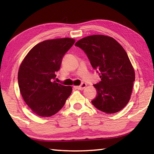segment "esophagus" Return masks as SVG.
I'll return each mask as SVG.
<instances>
[{"label": "esophagus", "mask_w": 154, "mask_h": 154, "mask_svg": "<svg viewBox=\"0 0 154 154\" xmlns=\"http://www.w3.org/2000/svg\"><path fill=\"white\" fill-rule=\"evenodd\" d=\"M86 83H82V84H81L80 85H79V86H76V88L78 90H82L84 89V88L86 87Z\"/></svg>", "instance_id": "esophagus-1"}]
</instances>
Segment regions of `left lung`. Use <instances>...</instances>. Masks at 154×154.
I'll return each instance as SVG.
<instances>
[{
	"mask_svg": "<svg viewBox=\"0 0 154 154\" xmlns=\"http://www.w3.org/2000/svg\"><path fill=\"white\" fill-rule=\"evenodd\" d=\"M101 81L94 85L97 96L92 100L96 109L106 113L122 110L129 102L135 73L128 54L113 38L92 35L78 41Z\"/></svg>",
	"mask_w": 154,
	"mask_h": 154,
	"instance_id": "left-lung-1",
	"label": "left lung"
}]
</instances>
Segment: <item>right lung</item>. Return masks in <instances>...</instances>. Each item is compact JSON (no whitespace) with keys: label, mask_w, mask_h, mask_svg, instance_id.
<instances>
[{"label":"right lung","mask_w":154,"mask_h":154,"mask_svg":"<svg viewBox=\"0 0 154 154\" xmlns=\"http://www.w3.org/2000/svg\"><path fill=\"white\" fill-rule=\"evenodd\" d=\"M75 41L71 38L44 41L33 47L20 65L18 85L21 94L38 116L50 117L58 113L71 95V86L54 80L62 58Z\"/></svg>","instance_id":"right-lung-1"}]
</instances>
